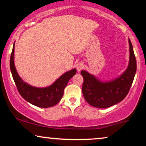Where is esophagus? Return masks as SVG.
Returning <instances> with one entry per match:
<instances>
[{
	"instance_id": "1",
	"label": "esophagus",
	"mask_w": 146,
	"mask_h": 146,
	"mask_svg": "<svg viewBox=\"0 0 146 146\" xmlns=\"http://www.w3.org/2000/svg\"><path fill=\"white\" fill-rule=\"evenodd\" d=\"M76 69H77V71L78 72H80L84 68V66H83V63L82 62H78L76 64Z\"/></svg>"
}]
</instances>
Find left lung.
<instances>
[{
	"label": "left lung",
	"mask_w": 146,
	"mask_h": 146,
	"mask_svg": "<svg viewBox=\"0 0 146 146\" xmlns=\"http://www.w3.org/2000/svg\"><path fill=\"white\" fill-rule=\"evenodd\" d=\"M129 59L126 70L118 77L109 81H102L88 72L81 71L84 78L82 94L90 105L107 108L120 102L129 92L136 73V60L132 44L128 40Z\"/></svg>",
	"instance_id": "1"
}]
</instances>
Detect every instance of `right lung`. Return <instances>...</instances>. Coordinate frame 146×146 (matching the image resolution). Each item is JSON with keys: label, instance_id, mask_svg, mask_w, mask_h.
Segmentation results:
<instances>
[{"label": "right lung", "instance_id": "1", "mask_svg": "<svg viewBox=\"0 0 146 146\" xmlns=\"http://www.w3.org/2000/svg\"><path fill=\"white\" fill-rule=\"evenodd\" d=\"M15 44V42H14L10 60V68L20 94L28 102L39 108L52 107L57 104L63 96L64 90L70 79L76 73V69L73 68L63 74L49 86L44 88L33 86L23 81L17 72L14 61Z\"/></svg>", "mask_w": 146, "mask_h": 146}]
</instances>
